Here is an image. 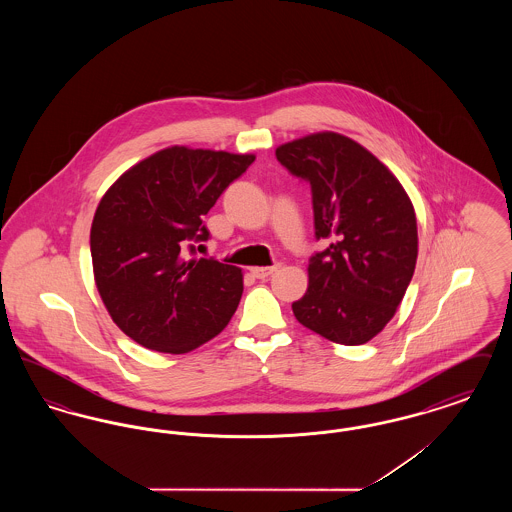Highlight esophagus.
<instances>
[{
  "label": "esophagus",
  "instance_id": "1",
  "mask_svg": "<svg viewBox=\"0 0 512 512\" xmlns=\"http://www.w3.org/2000/svg\"><path fill=\"white\" fill-rule=\"evenodd\" d=\"M276 270H278V265H272V267H255L251 268V274H253L255 278H259V280H265L268 276H272Z\"/></svg>",
  "mask_w": 512,
  "mask_h": 512
}]
</instances>
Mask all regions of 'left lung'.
<instances>
[{
    "label": "left lung",
    "mask_w": 512,
    "mask_h": 512,
    "mask_svg": "<svg viewBox=\"0 0 512 512\" xmlns=\"http://www.w3.org/2000/svg\"><path fill=\"white\" fill-rule=\"evenodd\" d=\"M313 194L315 236L330 245L309 261V288L295 318L326 340L361 345L395 315L418 255L413 203L390 169L336 132L276 149Z\"/></svg>",
    "instance_id": "1"
}]
</instances>
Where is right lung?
Here are the masks:
<instances>
[{"label": "right lung", "mask_w": 512, "mask_h": 512, "mask_svg": "<svg viewBox=\"0 0 512 512\" xmlns=\"http://www.w3.org/2000/svg\"><path fill=\"white\" fill-rule=\"evenodd\" d=\"M253 161L255 155L167 147L101 197L90 230L94 276L128 338L180 355L226 328L244 292L242 270L197 259L195 244L209 240L203 217Z\"/></svg>", "instance_id": "add662e5"}]
</instances>
